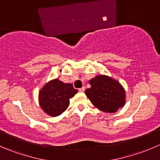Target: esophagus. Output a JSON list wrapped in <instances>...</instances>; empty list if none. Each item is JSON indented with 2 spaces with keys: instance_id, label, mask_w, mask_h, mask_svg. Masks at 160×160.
I'll use <instances>...</instances> for the list:
<instances>
[{
  "instance_id": "obj_1",
  "label": "esophagus",
  "mask_w": 160,
  "mask_h": 160,
  "mask_svg": "<svg viewBox=\"0 0 160 160\" xmlns=\"http://www.w3.org/2000/svg\"><path fill=\"white\" fill-rule=\"evenodd\" d=\"M78 90H79V91H80V92H83V91H84V90H85V88L83 87V88H79Z\"/></svg>"
}]
</instances>
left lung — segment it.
Here are the masks:
<instances>
[{"label":"left lung","instance_id":"1","mask_svg":"<svg viewBox=\"0 0 160 160\" xmlns=\"http://www.w3.org/2000/svg\"><path fill=\"white\" fill-rule=\"evenodd\" d=\"M91 88L85 90L87 97L99 110L114 113L125 103V92L118 81L108 76L100 75L89 81Z\"/></svg>","mask_w":160,"mask_h":160}]
</instances>
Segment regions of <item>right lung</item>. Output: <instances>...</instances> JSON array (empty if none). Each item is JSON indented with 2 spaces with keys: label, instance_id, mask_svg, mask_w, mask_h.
Returning <instances> with one entry per match:
<instances>
[{
  "label": "right lung",
  "instance_id": "1",
  "mask_svg": "<svg viewBox=\"0 0 160 160\" xmlns=\"http://www.w3.org/2000/svg\"><path fill=\"white\" fill-rule=\"evenodd\" d=\"M77 93L71 83H62L55 79L46 83L38 95L40 107L52 117L62 114L70 104V99Z\"/></svg>",
  "mask_w": 160,
  "mask_h": 160
}]
</instances>
